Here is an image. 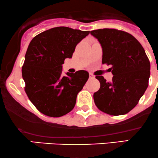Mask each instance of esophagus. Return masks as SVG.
<instances>
[{
    "mask_svg": "<svg viewBox=\"0 0 158 158\" xmlns=\"http://www.w3.org/2000/svg\"><path fill=\"white\" fill-rule=\"evenodd\" d=\"M94 77H95V76H94L93 74L90 73L89 74V78H94Z\"/></svg>",
    "mask_w": 158,
    "mask_h": 158,
    "instance_id": "obj_1",
    "label": "esophagus"
}]
</instances>
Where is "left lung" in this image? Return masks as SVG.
<instances>
[{"label":"left lung","instance_id":"left-lung-1","mask_svg":"<svg viewBox=\"0 0 158 158\" xmlns=\"http://www.w3.org/2000/svg\"><path fill=\"white\" fill-rule=\"evenodd\" d=\"M102 48V63L111 65V82L96 76L100 89L94 93L95 105L113 116L126 114L146 92L150 77V62L144 48L135 37L116 29L90 32Z\"/></svg>","mask_w":158,"mask_h":158}]
</instances>
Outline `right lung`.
Wrapping results in <instances>:
<instances>
[{
	"label": "right lung",
	"mask_w": 158,
	"mask_h": 158,
	"mask_svg": "<svg viewBox=\"0 0 158 158\" xmlns=\"http://www.w3.org/2000/svg\"><path fill=\"white\" fill-rule=\"evenodd\" d=\"M89 33L57 27L40 33L30 42L22 69L25 92L33 105L46 116H64L75 105L89 73L80 70L63 76L62 65L65 59L72 58L76 45Z\"/></svg>",
	"instance_id": "1"
}]
</instances>
